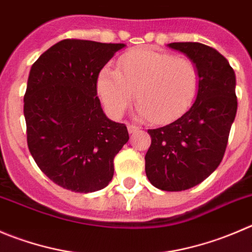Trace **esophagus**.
<instances>
[{"instance_id":"obj_1","label":"esophagus","mask_w":252,"mask_h":252,"mask_svg":"<svg viewBox=\"0 0 252 252\" xmlns=\"http://www.w3.org/2000/svg\"><path fill=\"white\" fill-rule=\"evenodd\" d=\"M139 126H135V124H128V131L130 134H134V133H136V131L139 130Z\"/></svg>"}]
</instances>
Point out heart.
<instances>
[{
    "mask_svg": "<svg viewBox=\"0 0 252 252\" xmlns=\"http://www.w3.org/2000/svg\"><path fill=\"white\" fill-rule=\"evenodd\" d=\"M198 87L199 72L193 61L153 48L123 54L118 69L103 67L97 79V91L109 116H123L135 94L138 114L155 123L171 122L185 113Z\"/></svg>",
    "mask_w": 252,
    "mask_h": 252,
    "instance_id": "b5f03b06",
    "label": "heart"
}]
</instances>
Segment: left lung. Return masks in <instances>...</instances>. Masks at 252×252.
Segmentation results:
<instances>
[{
    "label": "left lung",
    "mask_w": 252,
    "mask_h": 252,
    "mask_svg": "<svg viewBox=\"0 0 252 252\" xmlns=\"http://www.w3.org/2000/svg\"><path fill=\"white\" fill-rule=\"evenodd\" d=\"M168 46L193 61L199 87L196 101L183 116L148 130L151 145L145 155V172L156 188L177 192L201 183L221 162L238 101L235 72L219 51L192 41Z\"/></svg>",
    "instance_id": "obj_1"
}]
</instances>
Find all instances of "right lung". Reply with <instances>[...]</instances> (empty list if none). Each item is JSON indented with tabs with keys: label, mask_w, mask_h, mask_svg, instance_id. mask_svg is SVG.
I'll return each mask as SVG.
<instances>
[{
	"label": "right lung",
	"mask_w": 252,
	"mask_h": 252,
	"mask_svg": "<svg viewBox=\"0 0 252 252\" xmlns=\"http://www.w3.org/2000/svg\"><path fill=\"white\" fill-rule=\"evenodd\" d=\"M124 44L64 39L32 65L24 94L27 143L38 167L60 187L89 193L111 182L126 124L106 117L97 79Z\"/></svg>",
	"instance_id": "right-lung-1"
}]
</instances>
